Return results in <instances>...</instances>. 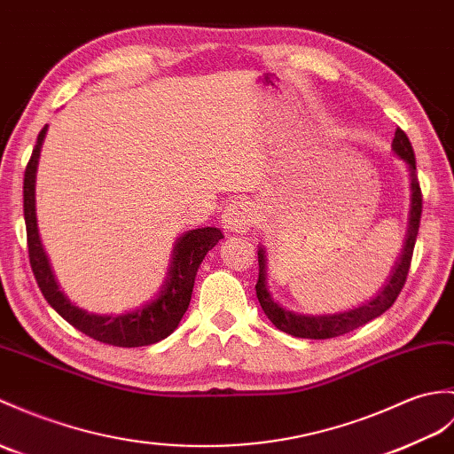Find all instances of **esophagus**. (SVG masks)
<instances>
[{"instance_id":"34e87169","label":"esophagus","mask_w":454,"mask_h":454,"mask_svg":"<svg viewBox=\"0 0 454 454\" xmlns=\"http://www.w3.org/2000/svg\"><path fill=\"white\" fill-rule=\"evenodd\" d=\"M253 223H255V210H253L251 203L244 201V199H238V201H231L223 213V228L226 231H247Z\"/></svg>"}]
</instances>
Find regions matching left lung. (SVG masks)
<instances>
[{"mask_svg":"<svg viewBox=\"0 0 454 454\" xmlns=\"http://www.w3.org/2000/svg\"><path fill=\"white\" fill-rule=\"evenodd\" d=\"M393 151L408 168L410 176V213H408V230L403 253H400L398 261L395 262L391 277L385 282V286L379 290L375 298H372L367 303L360 305V308L340 311V313H329V315H305L290 311L272 298V294L267 286V255L265 247H259V280L255 284L257 300L261 303L262 311H265L270 323L277 326L278 331L288 333L298 339H313V340H325L334 339L350 333L357 326L370 323L372 319L383 315L391 305L396 301L400 290H403L406 275L410 269V261H412V253L416 246L418 230H419V218H421V192L416 176V156L410 145L408 137L403 129L395 131L393 139Z\"/></svg>","mask_w":454,"mask_h":454,"instance_id":"left-lung-1","label":"left lung"}]
</instances>
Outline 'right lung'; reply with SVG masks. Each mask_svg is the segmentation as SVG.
I'll use <instances>...</instances> for the list:
<instances>
[{"instance_id":"right-lung-1","label":"right lung","mask_w":454,"mask_h":454,"mask_svg":"<svg viewBox=\"0 0 454 454\" xmlns=\"http://www.w3.org/2000/svg\"><path fill=\"white\" fill-rule=\"evenodd\" d=\"M46 131L48 125H44V129L38 133L33 156H30L27 164L23 184V210L28 239V257L42 296L46 298V301L63 319L75 326L77 331L104 344L137 348L164 340L166 336H170L177 329L179 321H182L184 313L187 311L189 301H192L199 265L203 262L207 253L224 238L223 231L215 226L184 231L174 244L172 261L170 267H168V275L160 292H158L154 300L146 301L141 308L120 315H97L77 308L59 290V284L56 280L54 270H51L50 259L46 255L44 246H42L38 231L36 170Z\"/></svg>"}]
</instances>
